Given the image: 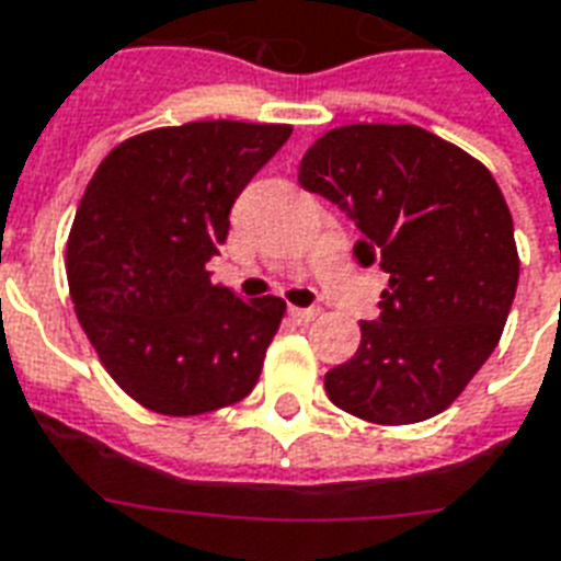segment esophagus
I'll return each mask as SVG.
<instances>
[{
	"label": "esophagus",
	"mask_w": 561,
	"mask_h": 561,
	"mask_svg": "<svg viewBox=\"0 0 561 561\" xmlns=\"http://www.w3.org/2000/svg\"><path fill=\"white\" fill-rule=\"evenodd\" d=\"M288 314H291L294 323H300L302 327V323H312L314 318H318V309H314V306L312 309H297V306H291V309H288Z\"/></svg>",
	"instance_id": "obj_1"
}]
</instances>
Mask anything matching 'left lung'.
Returning <instances> with one entry per match:
<instances>
[{"label":"left lung","instance_id":"1","mask_svg":"<svg viewBox=\"0 0 561 561\" xmlns=\"http://www.w3.org/2000/svg\"><path fill=\"white\" fill-rule=\"evenodd\" d=\"M300 184L354 219V255L380 264V318L363 321L347 363L323 377L335 408L380 425L437 416L500 342L520 261L493 175L413 124H347L323 133Z\"/></svg>","mask_w":561,"mask_h":561}]
</instances>
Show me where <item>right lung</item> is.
Returning <instances> with one entry per match:
<instances>
[{"instance_id": "1", "label": "right lung", "mask_w": 561, "mask_h": 561, "mask_svg": "<svg viewBox=\"0 0 561 561\" xmlns=\"http://www.w3.org/2000/svg\"><path fill=\"white\" fill-rule=\"evenodd\" d=\"M288 124L193 122L133 136L98 165L68 238L77 318L112 380L163 416L238 404L279 330V297L243 300L207 261Z\"/></svg>"}]
</instances>
